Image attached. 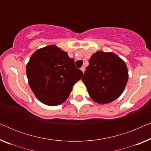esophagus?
Instances as JSON below:
<instances>
[{
    "instance_id": "obj_1",
    "label": "esophagus",
    "mask_w": 151,
    "mask_h": 151,
    "mask_svg": "<svg viewBox=\"0 0 151 151\" xmlns=\"http://www.w3.org/2000/svg\"><path fill=\"white\" fill-rule=\"evenodd\" d=\"M81 69V71H82V72H83V73H84V71H85V67H82L81 69Z\"/></svg>"
}]
</instances>
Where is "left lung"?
I'll return each mask as SVG.
<instances>
[{
    "label": "left lung",
    "mask_w": 151,
    "mask_h": 151,
    "mask_svg": "<svg viewBox=\"0 0 151 151\" xmlns=\"http://www.w3.org/2000/svg\"><path fill=\"white\" fill-rule=\"evenodd\" d=\"M82 82L98 104H108L122 93L129 79L124 61L113 52L97 51L88 60Z\"/></svg>",
    "instance_id": "left-lung-1"
}]
</instances>
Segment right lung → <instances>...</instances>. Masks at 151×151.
I'll return each instance as SVG.
<instances>
[{"instance_id": "add662e5", "label": "right lung", "mask_w": 151, "mask_h": 151, "mask_svg": "<svg viewBox=\"0 0 151 151\" xmlns=\"http://www.w3.org/2000/svg\"><path fill=\"white\" fill-rule=\"evenodd\" d=\"M28 82L38 100L57 106L68 98L83 73L76 67L74 59L55 45L39 49L26 67Z\"/></svg>"}]
</instances>
